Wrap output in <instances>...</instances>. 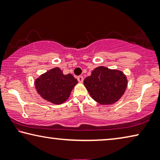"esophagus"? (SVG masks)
I'll use <instances>...</instances> for the list:
<instances>
[{
	"mask_svg": "<svg viewBox=\"0 0 160 160\" xmlns=\"http://www.w3.org/2000/svg\"><path fill=\"white\" fill-rule=\"evenodd\" d=\"M77 79H78V82H83V77H82V76H80V75L78 76Z\"/></svg>",
	"mask_w": 160,
	"mask_h": 160,
	"instance_id": "obj_1",
	"label": "esophagus"
}]
</instances>
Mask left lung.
I'll return each instance as SVG.
<instances>
[{"label": "left lung", "mask_w": 160, "mask_h": 160, "mask_svg": "<svg viewBox=\"0 0 160 160\" xmlns=\"http://www.w3.org/2000/svg\"><path fill=\"white\" fill-rule=\"evenodd\" d=\"M84 85L90 96L101 104H112L124 93L127 80L122 72L98 67L84 80Z\"/></svg>", "instance_id": "obj_1"}]
</instances>
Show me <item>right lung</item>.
Wrapping results in <instances>:
<instances>
[{
  "label": "right lung",
  "mask_w": 160,
  "mask_h": 160,
  "mask_svg": "<svg viewBox=\"0 0 160 160\" xmlns=\"http://www.w3.org/2000/svg\"><path fill=\"white\" fill-rule=\"evenodd\" d=\"M77 83L72 75H63L60 69L55 68L40 76L36 80L35 87L43 98L57 105L68 99Z\"/></svg>",
  "instance_id": "add662e5"
}]
</instances>
